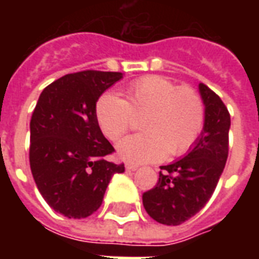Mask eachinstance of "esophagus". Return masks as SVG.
Segmentation results:
<instances>
[{
  "instance_id": "34e87169",
  "label": "esophagus",
  "mask_w": 259,
  "mask_h": 259,
  "mask_svg": "<svg viewBox=\"0 0 259 259\" xmlns=\"http://www.w3.org/2000/svg\"><path fill=\"white\" fill-rule=\"evenodd\" d=\"M139 168V165H135V163H126V169L127 170H136Z\"/></svg>"
}]
</instances>
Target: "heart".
Returning <instances> with one entry per match:
<instances>
[{"label":"heart","instance_id":"obj_1","mask_svg":"<svg viewBox=\"0 0 259 259\" xmlns=\"http://www.w3.org/2000/svg\"><path fill=\"white\" fill-rule=\"evenodd\" d=\"M126 100L105 93L96 105L97 122L109 140L129 132L135 116H143L144 133L118 143V155L127 162H155L180 157L200 137L205 109L200 94L191 87H178L162 76H146L126 87Z\"/></svg>","mask_w":259,"mask_h":259}]
</instances>
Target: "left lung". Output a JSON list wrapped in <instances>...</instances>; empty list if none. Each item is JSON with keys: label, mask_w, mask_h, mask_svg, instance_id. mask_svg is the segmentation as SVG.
I'll list each match as a JSON object with an SVG mask.
<instances>
[{"label": "left lung", "mask_w": 259, "mask_h": 259, "mask_svg": "<svg viewBox=\"0 0 259 259\" xmlns=\"http://www.w3.org/2000/svg\"><path fill=\"white\" fill-rule=\"evenodd\" d=\"M205 120L193 148L161 166L154 189L143 194L147 213L157 222L178 226L204 208L215 191L229 154L230 115L222 100L204 83L198 84Z\"/></svg>", "instance_id": "left-lung-1"}]
</instances>
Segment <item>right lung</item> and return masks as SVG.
Listing matches in <instances>:
<instances>
[{"mask_svg":"<svg viewBox=\"0 0 259 259\" xmlns=\"http://www.w3.org/2000/svg\"><path fill=\"white\" fill-rule=\"evenodd\" d=\"M122 77L101 70L69 73L38 97L30 120V169L42 198L64 217H90L113 175L124 172L123 163L104 159L113 147L96 118L98 98Z\"/></svg>","mask_w":259,"mask_h":259,"instance_id":"obj_1","label":"right lung"}]
</instances>
